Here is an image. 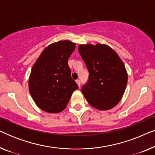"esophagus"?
<instances>
[{
    "instance_id": "34e87169",
    "label": "esophagus",
    "mask_w": 155,
    "mask_h": 155,
    "mask_svg": "<svg viewBox=\"0 0 155 155\" xmlns=\"http://www.w3.org/2000/svg\"><path fill=\"white\" fill-rule=\"evenodd\" d=\"M76 82H77V84H78V87H80V80H76Z\"/></svg>"
}]
</instances>
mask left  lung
<instances>
[{"label": "left lung", "instance_id": "left-lung-1", "mask_svg": "<svg viewBox=\"0 0 155 155\" xmlns=\"http://www.w3.org/2000/svg\"><path fill=\"white\" fill-rule=\"evenodd\" d=\"M78 51L90 75L87 83L81 89L84 98L100 111L116 107L122 99L128 82L124 62L106 44H80Z\"/></svg>", "mask_w": 155, "mask_h": 155}]
</instances>
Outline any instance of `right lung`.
Instances as JSON below:
<instances>
[{"instance_id": "add662e5", "label": "right lung", "mask_w": 155, "mask_h": 155, "mask_svg": "<svg viewBox=\"0 0 155 155\" xmlns=\"http://www.w3.org/2000/svg\"><path fill=\"white\" fill-rule=\"evenodd\" d=\"M75 46L69 40L51 44L31 68L29 92L37 107L44 111L58 114L63 111L73 92L78 89L68 64Z\"/></svg>"}]
</instances>
